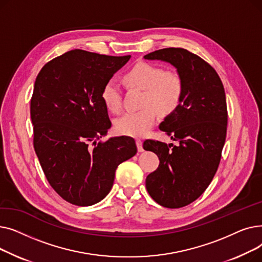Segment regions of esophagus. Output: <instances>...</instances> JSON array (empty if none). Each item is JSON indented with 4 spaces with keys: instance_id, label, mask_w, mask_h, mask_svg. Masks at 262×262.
I'll return each mask as SVG.
<instances>
[{
    "instance_id": "34e87169",
    "label": "esophagus",
    "mask_w": 262,
    "mask_h": 262,
    "mask_svg": "<svg viewBox=\"0 0 262 262\" xmlns=\"http://www.w3.org/2000/svg\"><path fill=\"white\" fill-rule=\"evenodd\" d=\"M136 144H137V148H138L139 152H143V142L141 140H136Z\"/></svg>"
}]
</instances>
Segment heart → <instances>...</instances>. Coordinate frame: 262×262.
Returning a JSON list of instances; mask_svg holds the SVG:
<instances>
[{
	"mask_svg": "<svg viewBox=\"0 0 262 262\" xmlns=\"http://www.w3.org/2000/svg\"><path fill=\"white\" fill-rule=\"evenodd\" d=\"M124 81L128 87L143 90L140 112L126 113L116 121L119 134L129 137H143L153 127L156 112L160 115L173 113L180 104L184 86L182 78L174 72H164L163 69L147 62L135 64L124 75ZM101 98L105 107L112 113L121 110V92L114 80H108L102 88ZM155 107L153 108L151 106Z\"/></svg>",
	"mask_w": 262,
	"mask_h": 262,
	"instance_id": "heart-1",
	"label": "heart"
}]
</instances>
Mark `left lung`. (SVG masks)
Listing matches in <instances>:
<instances>
[{"label":"left lung","mask_w":262,"mask_h":262,"mask_svg":"<svg viewBox=\"0 0 262 262\" xmlns=\"http://www.w3.org/2000/svg\"><path fill=\"white\" fill-rule=\"evenodd\" d=\"M143 58L172 64L183 81L180 104L159 124L177 144L143 143L159 158L145 180L149 195L163 207L181 208L203 194L217 170L227 129L225 91L214 69L185 49H162Z\"/></svg>","instance_id":"8db88e82"}]
</instances>
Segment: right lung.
I'll use <instances>...</instances> for the list:
<instances>
[{
	"instance_id": "right-lung-1",
	"label": "right lung",
	"mask_w": 262,
	"mask_h": 262,
	"mask_svg": "<svg viewBox=\"0 0 262 262\" xmlns=\"http://www.w3.org/2000/svg\"><path fill=\"white\" fill-rule=\"evenodd\" d=\"M129 59L72 50L45 64L36 78L31 101L35 152L52 188L73 205L101 202L119 164L137 153L126 136L96 143L112 127L102 88Z\"/></svg>"
}]
</instances>
